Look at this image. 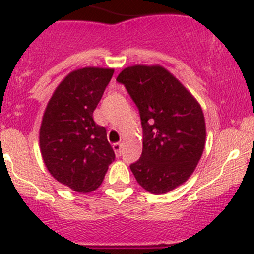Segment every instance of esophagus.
Segmentation results:
<instances>
[{
    "mask_svg": "<svg viewBox=\"0 0 254 254\" xmlns=\"http://www.w3.org/2000/svg\"><path fill=\"white\" fill-rule=\"evenodd\" d=\"M113 148H114V151H115V155L117 156L122 155V143L120 142L113 143Z\"/></svg>",
    "mask_w": 254,
    "mask_h": 254,
    "instance_id": "esophagus-1",
    "label": "esophagus"
}]
</instances>
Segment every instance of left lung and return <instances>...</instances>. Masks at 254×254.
I'll return each mask as SVG.
<instances>
[{
    "instance_id": "left-lung-1",
    "label": "left lung",
    "mask_w": 254,
    "mask_h": 254,
    "mask_svg": "<svg viewBox=\"0 0 254 254\" xmlns=\"http://www.w3.org/2000/svg\"><path fill=\"white\" fill-rule=\"evenodd\" d=\"M140 113L142 153L130 165L137 183L152 194L183 184L205 146V119L190 92L162 66L135 65L117 77Z\"/></svg>"
}]
</instances>
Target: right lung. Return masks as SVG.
<instances>
[{
    "label": "right lung",
    "mask_w": 254,
    "mask_h": 254,
    "mask_svg": "<svg viewBox=\"0 0 254 254\" xmlns=\"http://www.w3.org/2000/svg\"><path fill=\"white\" fill-rule=\"evenodd\" d=\"M113 73L102 67L72 71L55 89L43 117L39 142L45 166L56 181L78 193L96 190L115 158L106 127L93 120Z\"/></svg>",
    "instance_id": "right-lung-1"
}]
</instances>
